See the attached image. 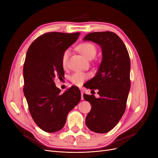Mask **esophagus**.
I'll list each match as a JSON object with an SVG mask.
<instances>
[{
    "mask_svg": "<svg viewBox=\"0 0 158 158\" xmlns=\"http://www.w3.org/2000/svg\"><path fill=\"white\" fill-rule=\"evenodd\" d=\"M81 90V99H84V97H83V94H84V90L82 88L80 89Z\"/></svg>",
    "mask_w": 158,
    "mask_h": 158,
    "instance_id": "1",
    "label": "esophagus"
}]
</instances>
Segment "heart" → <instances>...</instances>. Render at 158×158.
<instances>
[{
    "instance_id": "obj_1",
    "label": "heart",
    "mask_w": 158,
    "mask_h": 158,
    "mask_svg": "<svg viewBox=\"0 0 158 158\" xmlns=\"http://www.w3.org/2000/svg\"><path fill=\"white\" fill-rule=\"evenodd\" d=\"M78 51L82 53L85 58L88 59H93L97 53V48L93 44L91 43H83L78 46ZM70 54L69 49H66L61 57L62 66L65 68L67 64L69 56ZM89 77V74L83 72L78 71L73 73L70 76V80L72 83L76 85H81L85 80Z\"/></svg>"
}]
</instances>
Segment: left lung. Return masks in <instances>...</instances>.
<instances>
[{
    "label": "left lung",
    "mask_w": 158,
    "mask_h": 158,
    "mask_svg": "<svg viewBox=\"0 0 158 158\" xmlns=\"http://www.w3.org/2000/svg\"><path fill=\"white\" fill-rule=\"evenodd\" d=\"M83 40L99 45L102 50L98 73L85 85L92 91L98 89L100 96L84 94L92 106L85 125L93 132L106 133L117 125L125 111L131 88L130 57L123 41L113 32H92Z\"/></svg>",
    "instance_id": "left-lung-1"
}]
</instances>
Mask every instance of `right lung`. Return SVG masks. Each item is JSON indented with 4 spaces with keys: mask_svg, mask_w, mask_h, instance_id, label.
Segmentation results:
<instances>
[{
    "mask_svg": "<svg viewBox=\"0 0 158 158\" xmlns=\"http://www.w3.org/2000/svg\"><path fill=\"white\" fill-rule=\"evenodd\" d=\"M80 32H49L38 37L28 48L23 64V94L33 121L43 131L55 132L64 126L68 113L81 99L80 91L72 86L63 94L55 78L64 74L61 57L78 40Z\"/></svg>",
    "mask_w": 158,
    "mask_h": 158,
    "instance_id": "right-lung-1",
    "label": "right lung"
}]
</instances>
